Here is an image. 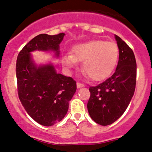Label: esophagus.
Instances as JSON below:
<instances>
[{
	"label": "esophagus",
	"instance_id": "34e87169",
	"mask_svg": "<svg viewBox=\"0 0 152 152\" xmlns=\"http://www.w3.org/2000/svg\"><path fill=\"white\" fill-rule=\"evenodd\" d=\"M84 86V85L83 84V83H79V82H77V88H81V87H83Z\"/></svg>",
	"mask_w": 152,
	"mask_h": 152
}]
</instances>
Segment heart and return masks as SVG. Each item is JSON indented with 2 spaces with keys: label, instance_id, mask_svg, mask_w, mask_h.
<instances>
[{
  "label": "heart",
  "instance_id": "1",
  "mask_svg": "<svg viewBox=\"0 0 152 152\" xmlns=\"http://www.w3.org/2000/svg\"><path fill=\"white\" fill-rule=\"evenodd\" d=\"M118 48L115 42L92 40L75 45L71 53L63 56V64L67 68L83 62V72L92 80L99 81L107 77L116 65Z\"/></svg>",
  "mask_w": 152,
  "mask_h": 152
}]
</instances>
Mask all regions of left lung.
<instances>
[{"instance_id": "1", "label": "left lung", "mask_w": 152, "mask_h": 152, "mask_svg": "<svg viewBox=\"0 0 152 152\" xmlns=\"http://www.w3.org/2000/svg\"><path fill=\"white\" fill-rule=\"evenodd\" d=\"M119 60L113 75L89 89L87 109L92 120L101 125L113 123L124 113L134 95L137 81V63L132 49L115 35Z\"/></svg>"}]
</instances>
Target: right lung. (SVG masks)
Listing matches in <instances>:
<instances>
[{"label":"right lung","mask_w":152,"mask_h":152,"mask_svg":"<svg viewBox=\"0 0 152 152\" xmlns=\"http://www.w3.org/2000/svg\"><path fill=\"white\" fill-rule=\"evenodd\" d=\"M64 36V33L39 34L21 49L17 58L18 98L29 115L44 126H51L64 118L77 85L72 77L57 74L52 65L37 67L30 53L50 50L58 57L59 45Z\"/></svg>","instance_id":"add662e5"}]
</instances>
